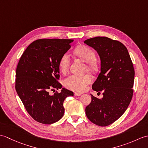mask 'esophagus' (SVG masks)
Returning <instances> with one entry per match:
<instances>
[{"instance_id":"obj_1","label":"esophagus","mask_w":148,"mask_h":148,"mask_svg":"<svg viewBox=\"0 0 148 148\" xmlns=\"http://www.w3.org/2000/svg\"><path fill=\"white\" fill-rule=\"evenodd\" d=\"M82 94H81V93H78V92H75L74 93V95L75 96H81Z\"/></svg>"}]
</instances>
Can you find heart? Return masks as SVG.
<instances>
[{
    "mask_svg": "<svg viewBox=\"0 0 148 148\" xmlns=\"http://www.w3.org/2000/svg\"><path fill=\"white\" fill-rule=\"evenodd\" d=\"M74 55L82 60L83 61L87 63L86 69L90 72H95L97 69V64L94 60L95 57V53L92 49L86 46H79L74 49ZM69 66V57L67 54L63 55L60 58L58 62V67L60 71L62 73L68 71ZM92 81V77L88 74L84 75L83 76H77L71 75L67 77L64 81V86L69 90L83 91L86 86Z\"/></svg>",
    "mask_w": 148,
    "mask_h": 148,
    "instance_id": "b5f03b06",
    "label": "heart"
}]
</instances>
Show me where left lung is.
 <instances>
[{"label": "left lung", "instance_id": "8db88e82", "mask_svg": "<svg viewBox=\"0 0 148 148\" xmlns=\"http://www.w3.org/2000/svg\"><path fill=\"white\" fill-rule=\"evenodd\" d=\"M84 42L98 53L100 72L92 89L103 97L92 96L85 109L87 118L94 124L106 127L123 115L133 96L135 71L128 50L124 45L107 37H95Z\"/></svg>", "mask_w": 148, "mask_h": 148}]
</instances>
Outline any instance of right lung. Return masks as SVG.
Segmentation results:
<instances>
[{
  "label": "right lung",
  "mask_w": 148,
  "mask_h": 148,
  "mask_svg": "<svg viewBox=\"0 0 148 148\" xmlns=\"http://www.w3.org/2000/svg\"><path fill=\"white\" fill-rule=\"evenodd\" d=\"M72 39H42L32 42L21 55L16 71L15 88L28 113L40 123L49 125L64 114L66 97L74 93L65 88L51 95L50 90L61 89L58 62L71 48Z\"/></svg>",
  "instance_id": "right-lung-1"
}]
</instances>
